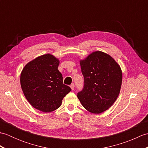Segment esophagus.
I'll return each instance as SVG.
<instances>
[{
    "instance_id": "1",
    "label": "esophagus",
    "mask_w": 148,
    "mask_h": 148,
    "mask_svg": "<svg viewBox=\"0 0 148 148\" xmlns=\"http://www.w3.org/2000/svg\"><path fill=\"white\" fill-rule=\"evenodd\" d=\"M70 87H71V88L72 89V90H73L74 89V84H72L70 86Z\"/></svg>"
}]
</instances>
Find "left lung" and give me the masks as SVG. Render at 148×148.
Returning <instances> with one entry per match:
<instances>
[{"instance_id":"left-lung-1","label":"left lung","mask_w":148,"mask_h":148,"mask_svg":"<svg viewBox=\"0 0 148 148\" xmlns=\"http://www.w3.org/2000/svg\"><path fill=\"white\" fill-rule=\"evenodd\" d=\"M84 77L83 90L77 97L88 111L100 114L108 110L120 92L122 72L111 56L97 51L80 60Z\"/></svg>"}]
</instances>
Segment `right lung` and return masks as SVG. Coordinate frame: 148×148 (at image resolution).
I'll list each match as a JSON object with an SVG mask.
<instances>
[{
	"instance_id": "right-lung-1",
	"label": "right lung",
	"mask_w": 148,
	"mask_h": 148,
	"mask_svg": "<svg viewBox=\"0 0 148 148\" xmlns=\"http://www.w3.org/2000/svg\"><path fill=\"white\" fill-rule=\"evenodd\" d=\"M59 63L53 55L45 54L28 63L21 71L20 84L25 97L34 108L44 112L60 108L71 91L63 83Z\"/></svg>"
}]
</instances>
